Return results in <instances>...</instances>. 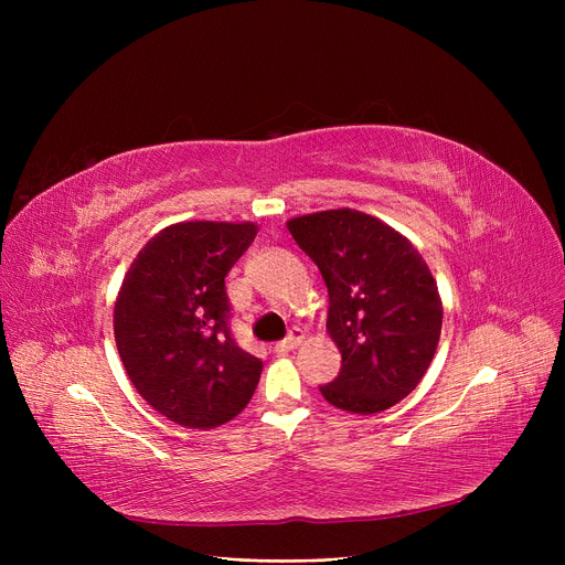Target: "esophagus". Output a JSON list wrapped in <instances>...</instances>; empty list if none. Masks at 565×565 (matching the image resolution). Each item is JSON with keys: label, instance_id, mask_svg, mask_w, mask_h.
I'll use <instances>...</instances> for the list:
<instances>
[{"label": "esophagus", "instance_id": "34e87169", "mask_svg": "<svg viewBox=\"0 0 565 565\" xmlns=\"http://www.w3.org/2000/svg\"><path fill=\"white\" fill-rule=\"evenodd\" d=\"M302 339H305V334H302V330H298V328H295V330H290L288 332V337L284 339V341H279L277 345H275V352L277 354H284V352H290L292 348H298L300 343H302Z\"/></svg>", "mask_w": 565, "mask_h": 565}]
</instances>
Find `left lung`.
Returning a JSON list of instances; mask_svg holds the SVG:
<instances>
[{"label":"left lung","mask_w":565,"mask_h":565,"mask_svg":"<svg viewBox=\"0 0 565 565\" xmlns=\"http://www.w3.org/2000/svg\"><path fill=\"white\" fill-rule=\"evenodd\" d=\"M286 226L330 295L328 332L341 350V371L322 384V398L354 414L396 405L428 371L441 332L426 260L398 231L350 207Z\"/></svg>","instance_id":"obj_1"}]
</instances>
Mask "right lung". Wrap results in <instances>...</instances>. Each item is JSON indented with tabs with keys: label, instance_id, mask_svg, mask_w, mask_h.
<instances>
[{
	"label": "right lung",
	"instance_id": "add662e5",
	"mask_svg": "<svg viewBox=\"0 0 565 565\" xmlns=\"http://www.w3.org/2000/svg\"><path fill=\"white\" fill-rule=\"evenodd\" d=\"M256 224L183 222L153 235L132 260L114 307L121 362L143 401L188 428L241 414L263 362L235 343L224 277Z\"/></svg>",
	"mask_w": 565,
	"mask_h": 565
}]
</instances>
